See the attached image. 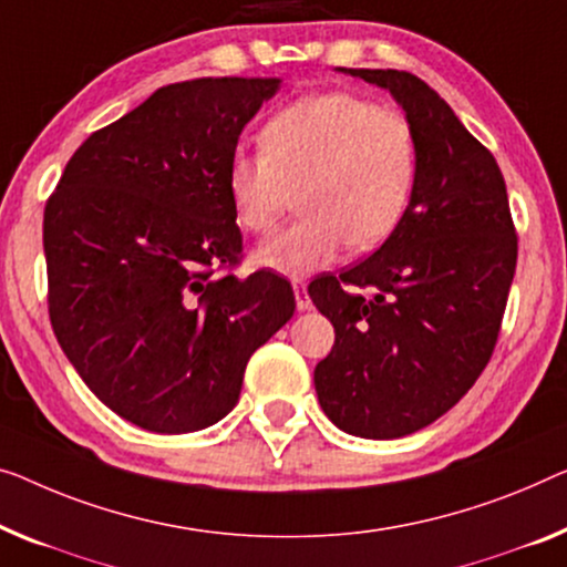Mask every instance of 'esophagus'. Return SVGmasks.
Returning a JSON list of instances; mask_svg holds the SVG:
<instances>
[{"instance_id": "obj_1", "label": "esophagus", "mask_w": 567, "mask_h": 567, "mask_svg": "<svg viewBox=\"0 0 567 567\" xmlns=\"http://www.w3.org/2000/svg\"><path fill=\"white\" fill-rule=\"evenodd\" d=\"M292 290H295V306H298V310H308V308H310V295H308L306 280H300V277H295V280H292Z\"/></svg>"}]
</instances>
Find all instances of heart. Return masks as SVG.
Returning <instances> with one entry per match:
<instances>
[{
    "mask_svg": "<svg viewBox=\"0 0 567 567\" xmlns=\"http://www.w3.org/2000/svg\"><path fill=\"white\" fill-rule=\"evenodd\" d=\"M261 155H234L226 171L236 224L265 236L298 193L300 218L257 249L282 275L331 265L346 244L369 251L408 214L417 177V137L402 114L353 94H316L269 116Z\"/></svg>",
    "mask_w": 567,
    "mask_h": 567,
    "instance_id": "1",
    "label": "heart"
}]
</instances>
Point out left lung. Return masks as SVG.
<instances>
[{
  "instance_id": "left-lung-1",
  "label": "left lung",
  "mask_w": 567,
  "mask_h": 567,
  "mask_svg": "<svg viewBox=\"0 0 567 567\" xmlns=\"http://www.w3.org/2000/svg\"><path fill=\"white\" fill-rule=\"evenodd\" d=\"M349 73L402 104L417 177L408 214L374 255L310 282L336 331L312 379L338 427L390 441L445 415L486 369L517 269V229L494 155L425 81L394 68Z\"/></svg>"
}]
</instances>
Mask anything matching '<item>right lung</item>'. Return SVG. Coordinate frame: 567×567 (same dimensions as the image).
I'll list each match as a JSON object with an SVG mask.
<instances>
[{"label":"right lung","mask_w":567,"mask_h":567,"mask_svg":"<svg viewBox=\"0 0 567 567\" xmlns=\"http://www.w3.org/2000/svg\"><path fill=\"white\" fill-rule=\"evenodd\" d=\"M277 79L157 89L68 159L42 216L48 316L109 410L152 430L221 420L251 353L292 318L272 269L236 277L241 231L226 171Z\"/></svg>","instance_id":"1"}]
</instances>
